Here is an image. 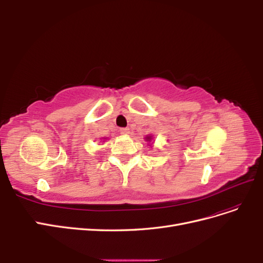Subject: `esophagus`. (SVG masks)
Returning a JSON list of instances; mask_svg holds the SVG:
<instances>
[{
  "mask_svg": "<svg viewBox=\"0 0 263 263\" xmlns=\"http://www.w3.org/2000/svg\"><path fill=\"white\" fill-rule=\"evenodd\" d=\"M130 132H129V128H122L121 129V134L122 135H128Z\"/></svg>",
  "mask_w": 263,
  "mask_h": 263,
  "instance_id": "34e87169",
  "label": "esophagus"
}]
</instances>
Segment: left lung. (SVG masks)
<instances>
[{
    "mask_svg": "<svg viewBox=\"0 0 263 263\" xmlns=\"http://www.w3.org/2000/svg\"><path fill=\"white\" fill-rule=\"evenodd\" d=\"M145 139H146V141H149V142H150L151 139H153V138H151V136H147Z\"/></svg>",
    "mask_w": 263,
    "mask_h": 263,
    "instance_id": "1",
    "label": "left lung"
}]
</instances>
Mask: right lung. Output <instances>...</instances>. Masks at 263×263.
Returning a JSON list of instances; mask_svg holds the SVG:
<instances>
[{
	"mask_svg": "<svg viewBox=\"0 0 263 263\" xmlns=\"http://www.w3.org/2000/svg\"><path fill=\"white\" fill-rule=\"evenodd\" d=\"M104 139H106V138H104Z\"/></svg>",
	"mask_w": 263,
	"mask_h": 263,
	"instance_id": "obj_1",
	"label": "right lung"
}]
</instances>
